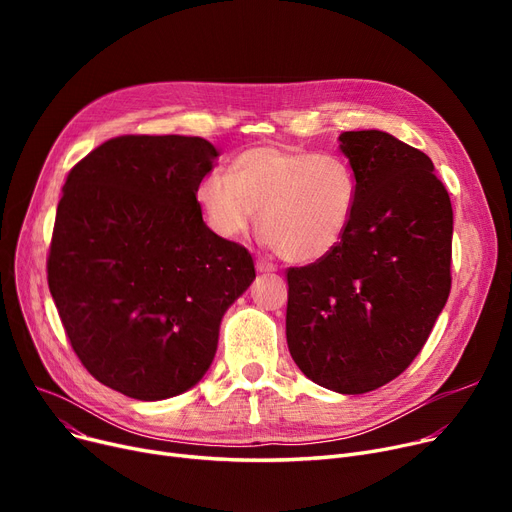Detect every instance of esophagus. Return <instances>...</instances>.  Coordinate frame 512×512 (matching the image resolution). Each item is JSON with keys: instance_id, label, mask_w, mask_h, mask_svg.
<instances>
[{"instance_id": "34e87169", "label": "esophagus", "mask_w": 512, "mask_h": 512, "mask_svg": "<svg viewBox=\"0 0 512 512\" xmlns=\"http://www.w3.org/2000/svg\"><path fill=\"white\" fill-rule=\"evenodd\" d=\"M255 267H257L259 274H272V272H276V265L272 261H267V259H257Z\"/></svg>"}]
</instances>
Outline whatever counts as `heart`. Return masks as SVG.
Masks as SVG:
<instances>
[{"label":"heart","instance_id":"b5f03b06","mask_svg":"<svg viewBox=\"0 0 512 512\" xmlns=\"http://www.w3.org/2000/svg\"><path fill=\"white\" fill-rule=\"evenodd\" d=\"M357 197L355 172L344 159L270 145L238 153L226 174L213 172L197 186V203L215 234L236 238L259 209V232L292 263H313L338 249Z\"/></svg>","mask_w":512,"mask_h":512}]
</instances>
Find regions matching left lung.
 I'll return each mask as SVG.
<instances>
[{
  "mask_svg": "<svg viewBox=\"0 0 512 512\" xmlns=\"http://www.w3.org/2000/svg\"><path fill=\"white\" fill-rule=\"evenodd\" d=\"M338 141L359 186L355 218L332 255L286 270V342L309 380L363 394L413 363L446 305L452 205L423 151L382 130Z\"/></svg>",
  "mask_w": 512,
  "mask_h": 512,
  "instance_id": "1",
  "label": "left lung"
}]
</instances>
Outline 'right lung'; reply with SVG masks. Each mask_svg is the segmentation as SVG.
I'll return each mask as SVG.
<instances>
[{
  "label": "right lung",
  "instance_id": "right-lung-1",
  "mask_svg": "<svg viewBox=\"0 0 512 512\" xmlns=\"http://www.w3.org/2000/svg\"><path fill=\"white\" fill-rule=\"evenodd\" d=\"M215 157L201 137L124 134L68 172L49 292L78 361L130 398L193 388L255 278L251 253L203 222L197 186Z\"/></svg>",
  "mask_w": 512,
  "mask_h": 512
}]
</instances>
